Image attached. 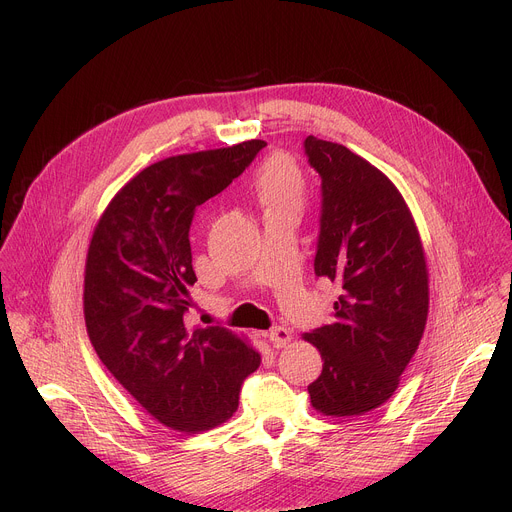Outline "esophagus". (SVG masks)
Returning a JSON list of instances; mask_svg holds the SVG:
<instances>
[{
    "label": "esophagus",
    "mask_w": 512,
    "mask_h": 512,
    "mask_svg": "<svg viewBox=\"0 0 512 512\" xmlns=\"http://www.w3.org/2000/svg\"><path fill=\"white\" fill-rule=\"evenodd\" d=\"M265 336H267V340H269L275 348H281V346H285V344L291 340V332H289L287 328H283V326L271 328Z\"/></svg>",
    "instance_id": "1"
}]
</instances>
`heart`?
I'll return each instance as SVG.
<instances>
[{"mask_svg": "<svg viewBox=\"0 0 512 512\" xmlns=\"http://www.w3.org/2000/svg\"><path fill=\"white\" fill-rule=\"evenodd\" d=\"M255 192L263 208L298 206L304 196L300 170L285 158H271L255 176Z\"/></svg>", "mask_w": 512, "mask_h": 512, "instance_id": "1", "label": "heart"}]
</instances>
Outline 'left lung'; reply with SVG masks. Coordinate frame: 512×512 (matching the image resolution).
I'll list each match as a JSON object with an SVG mask.
<instances>
[{"label": "left lung", "instance_id": "8db88e82", "mask_svg": "<svg viewBox=\"0 0 512 512\" xmlns=\"http://www.w3.org/2000/svg\"><path fill=\"white\" fill-rule=\"evenodd\" d=\"M304 152L322 178L314 273L342 287L332 322L304 334L324 360L308 393L324 415H362L395 393L423 336L425 255L403 196L383 172L314 135Z\"/></svg>", "mask_w": 512, "mask_h": 512}]
</instances>
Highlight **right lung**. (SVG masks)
I'll list each match as a JSON object with an SVG mask.
<instances>
[{
    "label": "right lung",
    "mask_w": 512,
    "mask_h": 512,
    "mask_svg": "<svg viewBox=\"0 0 512 512\" xmlns=\"http://www.w3.org/2000/svg\"><path fill=\"white\" fill-rule=\"evenodd\" d=\"M265 141L166 158L141 170L111 200L85 267V322L109 373L166 427L196 433L239 407L261 356L223 326H190V225Z\"/></svg>",
    "instance_id": "add662e5"
}]
</instances>
